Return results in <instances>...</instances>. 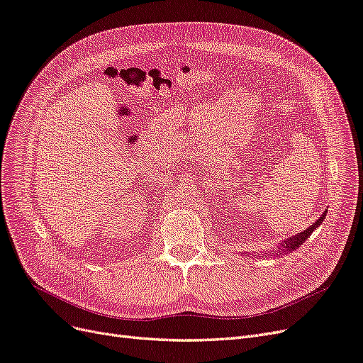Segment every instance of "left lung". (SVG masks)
Segmentation results:
<instances>
[{
	"label": "left lung",
	"mask_w": 363,
	"mask_h": 363,
	"mask_svg": "<svg viewBox=\"0 0 363 363\" xmlns=\"http://www.w3.org/2000/svg\"><path fill=\"white\" fill-rule=\"evenodd\" d=\"M324 218H325V215H323V216H321L320 219H318V221H316L315 224H312L309 228H306V230H303V232H300L298 235H295L294 238H291V239H288V240H284V244H281V245H283V251L288 252V250H295L301 242H304V240L312 235L313 230L324 221Z\"/></svg>",
	"instance_id": "8db88e82"
}]
</instances>
